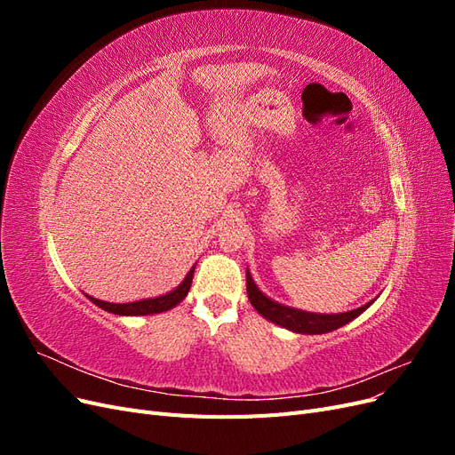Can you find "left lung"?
<instances>
[{
  "instance_id": "1",
  "label": "left lung",
  "mask_w": 455,
  "mask_h": 455,
  "mask_svg": "<svg viewBox=\"0 0 455 455\" xmlns=\"http://www.w3.org/2000/svg\"><path fill=\"white\" fill-rule=\"evenodd\" d=\"M246 294H249L251 304L261 316H266L267 321L279 324L286 330H292V332H296V334L332 332V330H338L339 326L356 319V316H359L363 311H366L371 304H374V299H371L363 307H356L347 313H332V315L294 309V307L277 304V301H273L271 298H267L264 292H261L256 286L249 269H246Z\"/></svg>"
}]
</instances>
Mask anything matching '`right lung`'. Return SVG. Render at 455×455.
Masks as SVG:
<instances>
[{"instance_id": "1", "label": "right lung", "mask_w": 455, "mask_h": 455, "mask_svg": "<svg viewBox=\"0 0 455 455\" xmlns=\"http://www.w3.org/2000/svg\"><path fill=\"white\" fill-rule=\"evenodd\" d=\"M194 271H196V266L188 271L186 279L180 284H178L174 291H171L169 294H164V296H159V298H148V299H140V301H131V304H109V301H102V299H96V298H91V296H87V298L92 301L94 306H99L104 311L114 313V315H127V316L131 315V316H136V315L163 313V311H169V309L176 307L188 296L191 281H194Z\"/></svg>"}]
</instances>
